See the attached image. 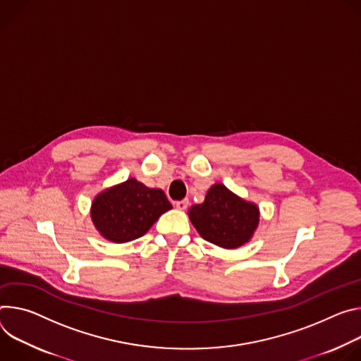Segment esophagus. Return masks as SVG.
<instances>
[{
  "instance_id": "obj_1",
  "label": "esophagus",
  "mask_w": 361,
  "mask_h": 361,
  "mask_svg": "<svg viewBox=\"0 0 361 361\" xmlns=\"http://www.w3.org/2000/svg\"><path fill=\"white\" fill-rule=\"evenodd\" d=\"M188 205H189L188 199H182V201L175 202V207H176V209H179V211H185V209L188 208Z\"/></svg>"
}]
</instances>
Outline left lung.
I'll return each mask as SVG.
<instances>
[{"instance_id":"obj_1","label":"left lung","mask_w":361,"mask_h":361,"mask_svg":"<svg viewBox=\"0 0 361 361\" xmlns=\"http://www.w3.org/2000/svg\"><path fill=\"white\" fill-rule=\"evenodd\" d=\"M189 219L205 241L225 250L248 244L259 225V208L222 183H214L202 204L192 205Z\"/></svg>"}]
</instances>
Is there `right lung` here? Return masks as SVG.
Here are the masks:
<instances>
[{
  "label": "right lung",
  "instance_id": "right-lung-1",
  "mask_svg": "<svg viewBox=\"0 0 361 361\" xmlns=\"http://www.w3.org/2000/svg\"><path fill=\"white\" fill-rule=\"evenodd\" d=\"M171 209L172 204L162 189L147 188L129 178L94 196L90 218L104 239L125 244L143 236L160 215Z\"/></svg>",
  "mask_w": 361,
  "mask_h": 361
}]
</instances>
